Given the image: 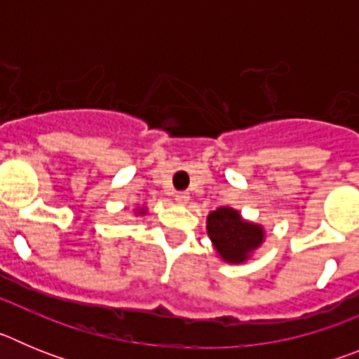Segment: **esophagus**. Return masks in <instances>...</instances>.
<instances>
[{"label":"esophagus","instance_id":"1","mask_svg":"<svg viewBox=\"0 0 359 359\" xmlns=\"http://www.w3.org/2000/svg\"><path fill=\"white\" fill-rule=\"evenodd\" d=\"M176 201L180 203V205H185V203H189V192H177Z\"/></svg>","mask_w":359,"mask_h":359}]
</instances>
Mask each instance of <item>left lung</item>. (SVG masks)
Masks as SVG:
<instances>
[{
  "instance_id": "1",
  "label": "left lung",
  "mask_w": 359,
  "mask_h": 359,
  "mask_svg": "<svg viewBox=\"0 0 359 359\" xmlns=\"http://www.w3.org/2000/svg\"><path fill=\"white\" fill-rule=\"evenodd\" d=\"M207 230L219 255L228 262H243L250 252L262 243L264 231L246 223L233 208H217L208 215Z\"/></svg>"
}]
</instances>
